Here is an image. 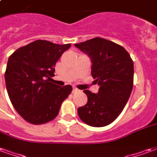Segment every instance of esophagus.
<instances>
[{
    "mask_svg": "<svg viewBox=\"0 0 157 157\" xmlns=\"http://www.w3.org/2000/svg\"><path fill=\"white\" fill-rule=\"evenodd\" d=\"M80 90H79L78 88H76V87H74L73 88V92H79Z\"/></svg>",
    "mask_w": 157,
    "mask_h": 157,
    "instance_id": "obj_1",
    "label": "esophagus"
}]
</instances>
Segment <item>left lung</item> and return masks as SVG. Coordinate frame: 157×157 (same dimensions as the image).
I'll return each mask as SVG.
<instances>
[{"label":"left lung","mask_w":157,"mask_h":157,"mask_svg":"<svg viewBox=\"0 0 157 157\" xmlns=\"http://www.w3.org/2000/svg\"><path fill=\"white\" fill-rule=\"evenodd\" d=\"M75 46L91 57L92 76L99 87L96 94L84 90L87 103L78 109L82 121L92 127H103L118 118L128 102L134 85V63L127 50L102 38Z\"/></svg>","instance_id":"left-lung-1"}]
</instances>
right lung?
Returning <instances> with one entry per match:
<instances>
[{"instance_id":"1","label":"right lung","mask_w":157,"mask_h":157,"mask_svg":"<svg viewBox=\"0 0 157 157\" xmlns=\"http://www.w3.org/2000/svg\"><path fill=\"white\" fill-rule=\"evenodd\" d=\"M71 44L36 40L17 48L8 59L5 81L12 104L26 121L43 124L58 115L61 103L72 91L51 82L55 66Z\"/></svg>"}]
</instances>
